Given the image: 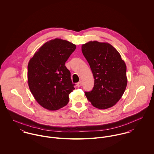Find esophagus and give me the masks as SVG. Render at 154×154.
Returning <instances> with one entry per match:
<instances>
[{"instance_id": "34e87169", "label": "esophagus", "mask_w": 154, "mask_h": 154, "mask_svg": "<svg viewBox=\"0 0 154 154\" xmlns=\"http://www.w3.org/2000/svg\"><path fill=\"white\" fill-rule=\"evenodd\" d=\"M81 85H82V82H81V81H79V82L77 83V87H80Z\"/></svg>"}]
</instances>
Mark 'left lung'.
<instances>
[{
  "label": "left lung",
  "mask_w": 154,
  "mask_h": 154,
  "mask_svg": "<svg viewBox=\"0 0 154 154\" xmlns=\"http://www.w3.org/2000/svg\"><path fill=\"white\" fill-rule=\"evenodd\" d=\"M94 78V85L85 95L92 105L99 109L114 106L127 86L126 65L120 53L111 44L89 42L82 45Z\"/></svg>",
  "instance_id": "obj_1"
}]
</instances>
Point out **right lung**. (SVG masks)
I'll return each mask as SVG.
<instances>
[{
    "label": "right lung",
    "mask_w": 154,
    "mask_h": 154,
    "mask_svg": "<svg viewBox=\"0 0 154 154\" xmlns=\"http://www.w3.org/2000/svg\"><path fill=\"white\" fill-rule=\"evenodd\" d=\"M75 49V44L56 38L43 44L29 60L28 86L44 109L57 110L67 104L75 84L65 64Z\"/></svg>",
    "instance_id": "right-lung-1"
}]
</instances>
